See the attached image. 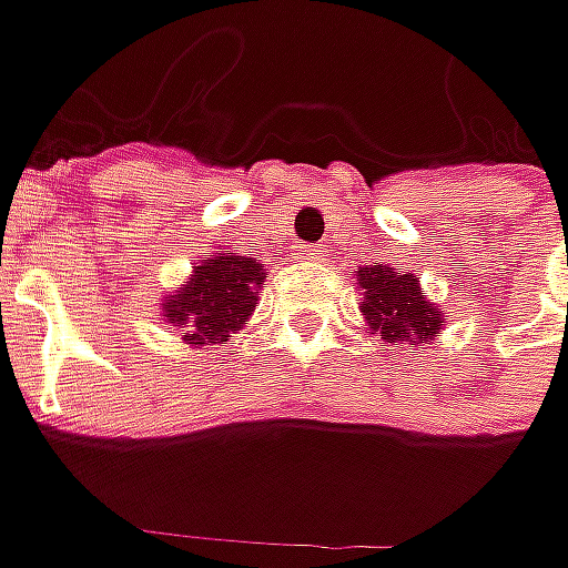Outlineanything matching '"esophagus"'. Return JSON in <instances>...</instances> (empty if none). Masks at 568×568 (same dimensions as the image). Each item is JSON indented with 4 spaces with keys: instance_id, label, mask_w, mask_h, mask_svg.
Returning a JSON list of instances; mask_svg holds the SVG:
<instances>
[{
    "instance_id": "obj_1",
    "label": "esophagus",
    "mask_w": 568,
    "mask_h": 568,
    "mask_svg": "<svg viewBox=\"0 0 568 568\" xmlns=\"http://www.w3.org/2000/svg\"><path fill=\"white\" fill-rule=\"evenodd\" d=\"M294 258H303V262H318V258H322V246H310V243H303V246H296Z\"/></svg>"
}]
</instances>
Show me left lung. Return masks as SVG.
<instances>
[{
    "instance_id": "obj_1",
    "label": "left lung",
    "mask_w": 568,
    "mask_h": 568,
    "mask_svg": "<svg viewBox=\"0 0 568 568\" xmlns=\"http://www.w3.org/2000/svg\"><path fill=\"white\" fill-rule=\"evenodd\" d=\"M357 284L363 287L361 313L369 335H379L388 344H426L439 335L443 313L424 296L417 274L373 262L357 272Z\"/></svg>"
}]
</instances>
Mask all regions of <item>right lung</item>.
Listing matches in <instances>:
<instances>
[{
    "mask_svg": "<svg viewBox=\"0 0 568 568\" xmlns=\"http://www.w3.org/2000/svg\"><path fill=\"white\" fill-rule=\"evenodd\" d=\"M265 265L240 252H214L192 265V277L164 300L166 322L176 325L186 344H224L250 322Z\"/></svg>",
    "mask_w": 568,
    "mask_h": 568,
    "instance_id": "right-lung-1",
    "label": "right lung"
}]
</instances>
